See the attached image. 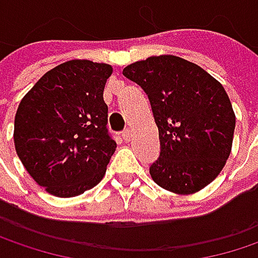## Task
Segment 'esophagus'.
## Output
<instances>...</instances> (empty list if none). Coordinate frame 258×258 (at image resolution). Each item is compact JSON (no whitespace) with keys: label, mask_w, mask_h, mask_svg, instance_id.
<instances>
[{"label":"esophagus","mask_w":258,"mask_h":258,"mask_svg":"<svg viewBox=\"0 0 258 258\" xmlns=\"http://www.w3.org/2000/svg\"><path fill=\"white\" fill-rule=\"evenodd\" d=\"M122 139H124L125 142H130V140H131V130L127 128L122 131Z\"/></svg>","instance_id":"1"}]
</instances>
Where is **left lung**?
<instances>
[{
	"label": "left lung",
	"instance_id": "8db88e82",
	"mask_svg": "<svg viewBox=\"0 0 258 258\" xmlns=\"http://www.w3.org/2000/svg\"><path fill=\"white\" fill-rule=\"evenodd\" d=\"M148 94L160 137V158L149 167L161 188L186 196L215 179L232 152L236 116L224 86L194 62L149 56L124 69Z\"/></svg>",
	"mask_w": 258,
	"mask_h": 258
}]
</instances>
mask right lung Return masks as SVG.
<instances>
[{
	"mask_svg": "<svg viewBox=\"0 0 258 258\" xmlns=\"http://www.w3.org/2000/svg\"><path fill=\"white\" fill-rule=\"evenodd\" d=\"M112 72L104 62H62L38 79L19 103L16 154L49 194L76 197L103 179L116 149L103 100Z\"/></svg>",
	"mask_w": 258,
	"mask_h": 258,
	"instance_id": "right-lung-1",
	"label": "right lung"
}]
</instances>
